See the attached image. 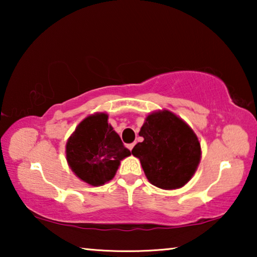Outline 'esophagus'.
Returning a JSON list of instances; mask_svg holds the SVG:
<instances>
[{"mask_svg": "<svg viewBox=\"0 0 257 257\" xmlns=\"http://www.w3.org/2000/svg\"><path fill=\"white\" fill-rule=\"evenodd\" d=\"M135 145H136L135 143H132V144H128V145H127L128 150H130V151H132V149H133V147H135Z\"/></svg>", "mask_w": 257, "mask_h": 257, "instance_id": "34e87169", "label": "esophagus"}]
</instances>
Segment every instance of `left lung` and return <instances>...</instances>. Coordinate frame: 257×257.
Wrapping results in <instances>:
<instances>
[{
    "mask_svg": "<svg viewBox=\"0 0 257 257\" xmlns=\"http://www.w3.org/2000/svg\"><path fill=\"white\" fill-rule=\"evenodd\" d=\"M144 140L133 147L151 184L177 189L194 175L201 159V146L193 130L171 111L149 114L140 128Z\"/></svg>",
    "mask_w": 257,
    "mask_h": 257,
    "instance_id": "obj_1",
    "label": "left lung"
}]
</instances>
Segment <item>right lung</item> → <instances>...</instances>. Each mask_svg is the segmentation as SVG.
<instances>
[{
	"label": "right lung",
	"mask_w": 257,
	"mask_h": 257,
	"mask_svg": "<svg viewBox=\"0 0 257 257\" xmlns=\"http://www.w3.org/2000/svg\"><path fill=\"white\" fill-rule=\"evenodd\" d=\"M106 113H94L79 122L66 143V160L86 184L101 186L113 179L120 160L131 156Z\"/></svg>",
	"instance_id": "add662e5"
}]
</instances>
